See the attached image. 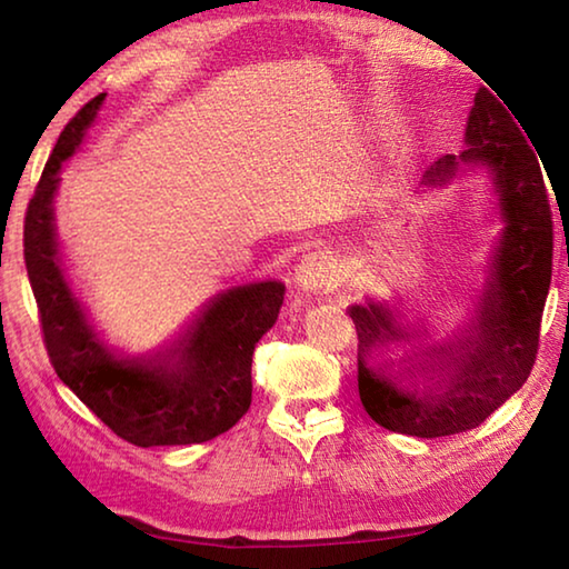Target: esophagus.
Masks as SVG:
<instances>
[{"mask_svg": "<svg viewBox=\"0 0 569 569\" xmlns=\"http://www.w3.org/2000/svg\"><path fill=\"white\" fill-rule=\"evenodd\" d=\"M293 283L303 293H326L341 283L339 261L326 250H311L298 261Z\"/></svg>", "mask_w": 569, "mask_h": 569, "instance_id": "obj_1", "label": "esophagus"}]
</instances>
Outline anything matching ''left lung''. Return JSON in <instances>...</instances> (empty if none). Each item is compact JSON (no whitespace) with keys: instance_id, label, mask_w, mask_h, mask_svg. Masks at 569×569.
<instances>
[{"instance_id":"obj_1","label":"left lung","mask_w":569,"mask_h":569,"mask_svg":"<svg viewBox=\"0 0 569 569\" xmlns=\"http://www.w3.org/2000/svg\"><path fill=\"white\" fill-rule=\"evenodd\" d=\"M507 110L479 90L467 118V148L439 158L421 178L423 190H441L485 172L495 196L502 228L465 326L431 341L397 303L366 298L349 306L359 333L361 403L397 435L437 439L477 429L532 371L552 278V218L539 160Z\"/></svg>"}]
</instances>
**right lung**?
<instances>
[{"instance_id":"obj_1","label":"right lung","mask_w":569,"mask_h":569,"mask_svg":"<svg viewBox=\"0 0 569 569\" xmlns=\"http://www.w3.org/2000/svg\"><path fill=\"white\" fill-rule=\"evenodd\" d=\"M104 102L90 100L62 130L24 218V261L57 377L134 447L200 445L250 407L256 343L278 319L286 286L253 281L218 291L160 349L124 353L102 339L67 273L54 223L60 172Z\"/></svg>"}]
</instances>
